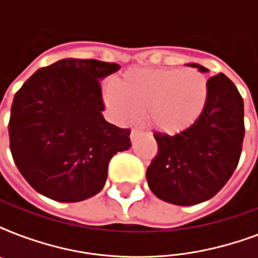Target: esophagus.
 Here are the masks:
<instances>
[{
	"label": "esophagus",
	"mask_w": 258,
	"mask_h": 258,
	"mask_svg": "<svg viewBox=\"0 0 258 258\" xmlns=\"http://www.w3.org/2000/svg\"><path fill=\"white\" fill-rule=\"evenodd\" d=\"M141 130L139 128H133L131 130V135H130V138H131V141H134V139H137L139 135H141Z\"/></svg>",
	"instance_id": "1"
}]
</instances>
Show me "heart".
<instances>
[{
	"label": "heart",
	"instance_id": "heart-1",
	"mask_svg": "<svg viewBox=\"0 0 258 258\" xmlns=\"http://www.w3.org/2000/svg\"><path fill=\"white\" fill-rule=\"evenodd\" d=\"M109 112L120 121L141 113L153 128L178 134L190 128L202 116L209 101V82L194 68H138L103 88Z\"/></svg>",
	"mask_w": 258,
	"mask_h": 258
}]
</instances>
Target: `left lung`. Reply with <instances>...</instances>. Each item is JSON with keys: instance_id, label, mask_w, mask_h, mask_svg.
<instances>
[{"instance_id": "8db88e82", "label": "left lung", "mask_w": 258, "mask_h": 258, "mask_svg": "<svg viewBox=\"0 0 258 258\" xmlns=\"http://www.w3.org/2000/svg\"><path fill=\"white\" fill-rule=\"evenodd\" d=\"M188 66L208 72L194 62ZM208 82V105L196 124L174 137L154 134L158 154L146 178L151 191L169 204L191 206L213 198L240 161L245 135L244 100L224 74Z\"/></svg>"}]
</instances>
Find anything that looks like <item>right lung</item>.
Instances as JSON below:
<instances>
[{"label": "right lung", "mask_w": 258, "mask_h": 258, "mask_svg": "<svg viewBox=\"0 0 258 258\" xmlns=\"http://www.w3.org/2000/svg\"><path fill=\"white\" fill-rule=\"evenodd\" d=\"M115 62L64 58L34 72L14 95L9 139L14 163L37 192L79 202L104 187L108 163L131 146L130 130L105 121L99 80Z\"/></svg>", "instance_id": "right-lung-1"}]
</instances>
